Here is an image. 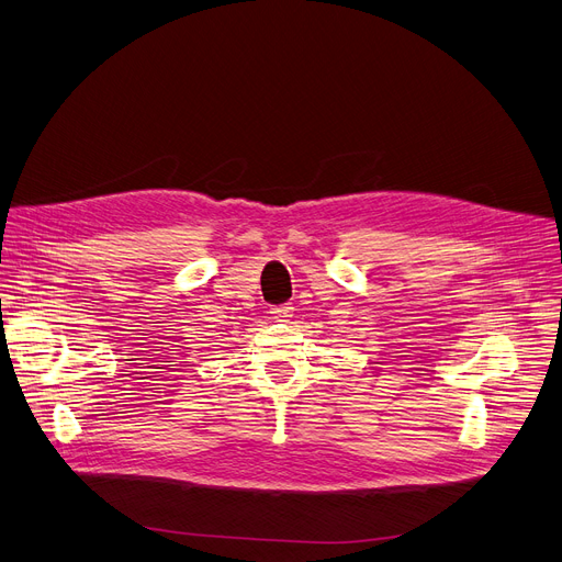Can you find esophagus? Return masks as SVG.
I'll use <instances>...</instances> for the list:
<instances>
[{
    "mask_svg": "<svg viewBox=\"0 0 562 562\" xmlns=\"http://www.w3.org/2000/svg\"><path fill=\"white\" fill-rule=\"evenodd\" d=\"M271 314H273V318H276V321H286V318H291L293 307H289V305H280V307H273V310H271Z\"/></svg>",
    "mask_w": 562,
    "mask_h": 562,
    "instance_id": "esophagus-1",
    "label": "esophagus"
}]
</instances>
